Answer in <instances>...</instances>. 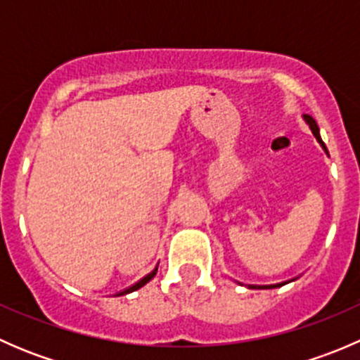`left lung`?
Segmentation results:
<instances>
[{
	"instance_id": "obj_1",
	"label": "left lung",
	"mask_w": 360,
	"mask_h": 360,
	"mask_svg": "<svg viewBox=\"0 0 360 360\" xmlns=\"http://www.w3.org/2000/svg\"><path fill=\"white\" fill-rule=\"evenodd\" d=\"M304 120H307V123H308V125H310L311 132H314V136L317 137V141H319V143H321V146L324 148V150H326V153H328V148H326V144L322 143V139H321V134H319V127H317V123H315V120L311 118L310 115H304ZM277 285H281V284H275L274 288H277Z\"/></svg>"
}]
</instances>
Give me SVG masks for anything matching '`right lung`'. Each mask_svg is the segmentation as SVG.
<instances>
[{"label":"right lung","instance_id":"right-lung-1","mask_svg":"<svg viewBox=\"0 0 360 360\" xmlns=\"http://www.w3.org/2000/svg\"><path fill=\"white\" fill-rule=\"evenodd\" d=\"M157 270H158V266L155 268V270L151 271V274H148L146 277H143V278H141L139 282H136V284H134V285H130V288H127V289H123V291H120L118 294H116V296H123V294H129V292H132V291H137V289H139V288H143L144 284H148V282H150L151 278H153L155 275H157Z\"/></svg>","mask_w":360,"mask_h":360}]
</instances>
